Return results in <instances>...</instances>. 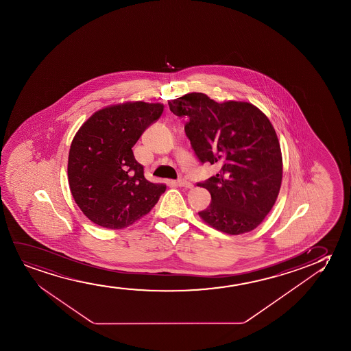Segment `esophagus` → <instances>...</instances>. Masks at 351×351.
<instances>
[{
	"mask_svg": "<svg viewBox=\"0 0 351 351\" xmlns=\"http://www.w3.org/2000/svg\"><path fill=\"white\" fill-rule=\"evenodd\" d=\"M178 187L188 188V189L193 188L192 183L188 182L186 180H178Z\"/></svg>",
	"mask_w": 351,
	"mask_h": 351,
	"instance_id": "1",
	"label": "esophagus"
}]
</instances>
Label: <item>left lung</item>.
I'll return each mask as SVG.
<instances>
[{"label":"left lung","mask_w":351,"mask_h":351,"mask_svg":"<svg viewBox=\"0 0 351 351\" xmlns=\"http://www.w3.org/2000/svg\"><path fill=\"white\" fill-rule=\"evenodd\" d=\"M168 104L175 115L187 117L184 130L200 162L221 167L197 183L212 199L200 218L229 235L254 230L272 210L283 178L280 145L267 116L248 101L218 103L202 92Z\"/></svg>","instance_id":"8db88e82"}]
</instances>
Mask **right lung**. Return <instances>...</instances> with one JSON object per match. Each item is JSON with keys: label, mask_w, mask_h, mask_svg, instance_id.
Masks as SVG:
<instances>
[{"label": "right lung", "mask_w": 351, "mask_h": 351, "mask_svg": "<svg viewBox=\"0 0 351 351\" xmlns=\"http://www.w3.org/2000/svg\"><path fill=\"white\" fill-rule=\"evenodd\" d=\"M162 103L125 101L90 116L73 138L68 183L82 213L97 226L122 229L139 221L165 192L152 183L133 149L144 130L158 120Z\"/></svg>", "instance_id": "1"}]
</instances>
